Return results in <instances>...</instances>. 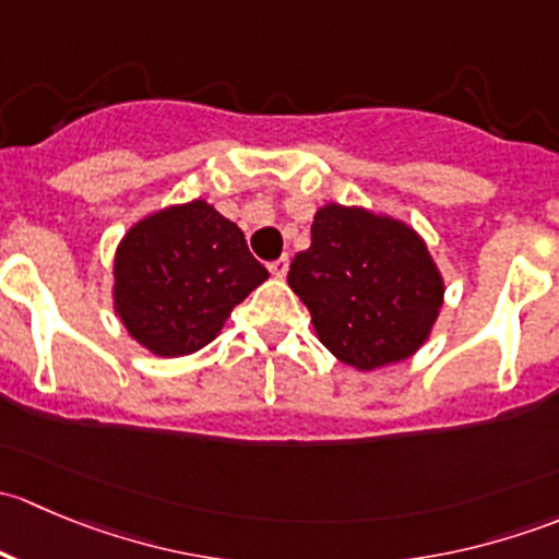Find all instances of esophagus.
Masks as SVG:
<instances>
[{
	"label": "esophagus",
	"instance_id": "1",
	"mask_svg": "<svg viewBox=\"0 0 559 559\" xmlns=\"http://www.w3.org/2000/svg\"><path fill=\"white\" fill-rule=\"evenodd\" d=\"M267 270L275 275V278H284V275L289 273V259H286V257L275 259V262L267 264Z\"/></svg>",
	"mask_w": 559,
	"mask_h": 559
}]
</instances>
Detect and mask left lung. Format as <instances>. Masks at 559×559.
<instances>
[{
    "mask_svg": "<svg viewBox=\"0 0 559 559\" xmlns=\"http://www.w3.org/2000/svg\"><path fill=\"white\" fill-rule=\"evenodd\" d=\"M289 286L319 341L357 370L419 352L443 306L441 273L408 224L337 202L316 211L311 248L292 259Z\"/></svg>",
    "mask_w": 559,
    "mask_h": 559,
    "instance_id": "1",
    "label": "left lung"
}]
</instances>
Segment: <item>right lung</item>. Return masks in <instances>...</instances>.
<instances>
[{
    "instance_id": "add662e5",
    "label": "right lung",
    "mask_w": 559,
    "mask_h": 559,
    "mask_svg": "<svg viewBox=\"0 0 559 559\" xmlns=\"http://www.w3.org/2000/svg\"><path fill=\"white\" fill-rule=\"evenodd\" d=\"M112 306L129 335L156 357H186L222 332L267 270L238 224L205 200L156 211L116 248Z\"/></svg>"
}]
</instances>
